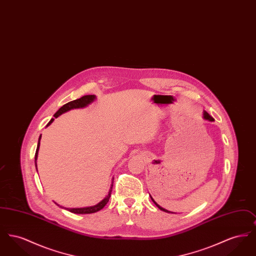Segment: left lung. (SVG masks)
Masks as SVG:
<instances>
[{
	"mask_svg": "<svg viewBox=\"0 0 256 256\" xmlns=\"http://www.w3.org/2000/svg\"><path fill=\"white\" fill-rule=\"evenodd\" d=\"M204 119H206V120H209V121H214V119L207 113L206 111H204ZM150 198L152 200V202H154V204L156 206L158 207L159 209L160 210H162V211H164V212H167V213H172V212H170V211H168V210H166V209H164V208H162V207L160 206H158L154 200V198L150 196Z\"/></svg>",
	"mask_w": 256,
	"mask_h": 256,
	"instance_id": "left-lung-1",
	"label": "left lung"
}]
</instances>
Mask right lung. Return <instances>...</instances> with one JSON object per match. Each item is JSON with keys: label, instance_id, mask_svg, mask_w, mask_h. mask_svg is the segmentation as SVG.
I'll use <instances>...</instances> for the list:
<instances>
[{"label": "right lung", "instance_id": "obj_1", "mask_svg": "<svg viewBox=\"0 0 256 256\" xmlns=\"http://www.w3.org/2000/svg\"><path fill=\"white\" fill-rule=\"evenodd\" d=\"M95 95H86L84 97L80 98L78 100H74L72 102H69L67 104H65L63 106H61L60 110H58L54 117V118H58V116H60L61 114L69 111V110H74V108H84L86 106H88L90 102H92L94 100H95ZM54 121V119H52L47 126L50 124ZM40 139H41V135L39 136V140H38V144H37L36 152V161L37 159V154H38V150H39V146H40ZM37 167V165H36ZM112 187H113V183L111 184V187H110V192H108V195L106 196L100 202H98L97 206H94L90 207H84V208H65L66 210L74 213V214H91V213H95L97 211H100V209H102L104 207L106 206V204L110 200V196H111V192H112Z\"/></svg>", "mask_w": 256, "mask_h": 256}]
</instances>
